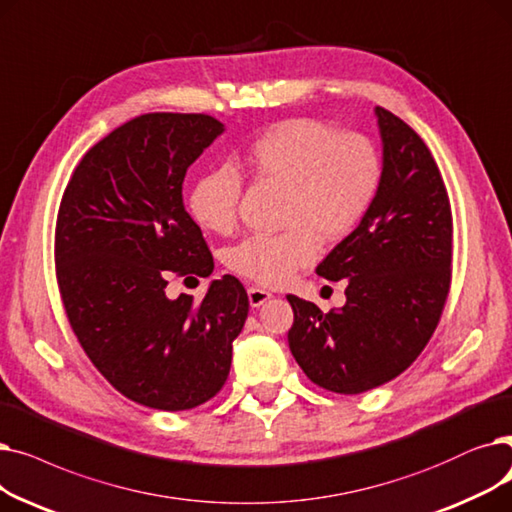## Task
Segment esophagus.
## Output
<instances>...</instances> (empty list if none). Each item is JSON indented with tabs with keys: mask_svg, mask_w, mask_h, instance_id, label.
<instances>
[{
	"mask_svg": "<svg viewBox=\"0 0 512 512\" xmlns=\"http://www.w3.org/2000/svg\"><path fill=\"white\" fill-rule=\"evenodd\" d=\"M271 291H266V289H262V287H248V298H250V306H254V308H258V306H262L266 300H271Z\"/></svg>",
	"mask_w": 512,
	"mask_h": 512,
	"instance_id": "34e87169",
	"label": "esophagus"
}]
</instances>
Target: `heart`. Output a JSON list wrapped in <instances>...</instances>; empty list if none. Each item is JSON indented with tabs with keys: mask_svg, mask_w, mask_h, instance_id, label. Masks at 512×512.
I'll return each instance as SVG.
<instances>
[{
	"mask_svg": "<svg viewBox=\"0 0 512 512\" xmlns=\"http://www.w3.org/2000/svg\"><path fill=\"white\" fill-rule=\"evenodd\" d=\"M248 175L285 189L283 233L252 235L227 252L229 269L260 285H281L319 256V241L350 237L371 212L383 181V158L364 133L342 131L316 118H287L260 133L243 158ZM243 179L221 164L189 193L196 221L227 235L237 227Z\"/></svg>",
	"mask_w": 512,
	"mask_h": 512,
	"instance_id": "obj_1",
	"label": "heart"
}]
</instances>
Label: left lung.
<instances>
[{"label": "left lung", "mask_w": 512, "mask_h": 512, "mask_svg": "<svg viewBox=\"0 0 512 512\" xmlns=\"http://www.w3.org/2000/svg\"><path fill=\"white\" fill-rule=\"evenodd\" d=\"M383 181L360 227L316 266L348 279L346 306L323 312L287 296L289 350L306 377L335 394H362L396 379L431 339L452 283V208L425 141L377 106Z\"/></svg>", "instance_id": "8db88e82"}]
</instances>
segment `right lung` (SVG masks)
Listing matches in <instances>:
<instances>
[{"mask_svg":"<svg viewBox=\"0 0 512 512\" xmlns=\"http://www.w3.org/2000/svg\"><path fill=\"white\" fill-rule=\"evenodd\" d=\"M223 133L208 114L150 112L108 133L72 170L56 218L68 323L106 381L156 410L221 392L248 294L225 275L202 302L168 300V277H208V243L183 204L187 168Z\"/></svg>","mask_w":512,"mask_h":512,"instance_id":"1","label":"right lung"}]
</instances>
